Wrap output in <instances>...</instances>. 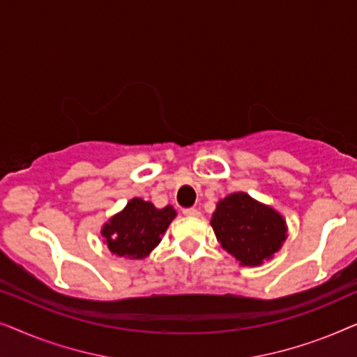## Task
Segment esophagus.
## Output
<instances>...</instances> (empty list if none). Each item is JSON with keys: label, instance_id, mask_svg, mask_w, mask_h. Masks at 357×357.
Masks as SVG:
<instances>
[{"label": "esophagus", "instance_id": "obj_1", "mask_svg": "<svg viewBox=\"0 0 357 357\" xmlns=\"http://www.w3.org/2000/svg\"><path fill=\"white\" fill-rule=\"evenodd\" d=\"M183 214H185V216H188V218H199V216H202V213H199L197 208L183 209Z\"/></svg>", "mask_w": 357, "mask_h": 357}]
</instances>
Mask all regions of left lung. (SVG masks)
I'll return each mask as SVG.
<instances>
[{
	"label": "left lung",
	"instance_id": "obj_1",
	"mask_svg": "<svg viewBox=\"0 0 357 357\" xmlns=\"http://www.w3.org/2000/svg\"><path fill=\"white\" fill-rule=\"evenodd\" d=\"M211 226L221 247L242 266H260L271 260L287 238L281 213L245 192L219 199Z\"/></svg>",
	"mask_w": 357,
	"mask_h": 357
}]
</instances>
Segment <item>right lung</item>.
I'll list each match as a JSON object with an SVG mask.
<instances>
[{"instance_id": "right-lung-1", "label": "right lung", "mask_w": 357, "mask_h": 357, "mask_svg": "<svg viewBox=\"0 0 357 357\" xmlns=\"http://www.w3.org/2000/svg\"><path fill=\"white\" fill-rule=\"evenodd\" d=\"M177 211L167 204L155 208L143 198H131L126 206L102 226V237L109 252L130 260H144L162 241Z\"/></svg>"}]
</instances>
